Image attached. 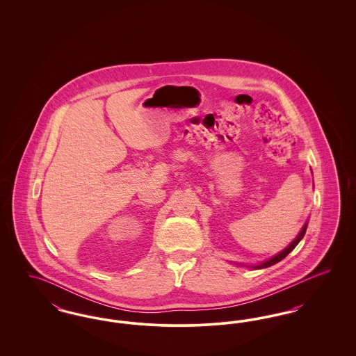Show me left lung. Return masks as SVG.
Wrapping results in <instances>:
<instances>
[{"mask_svg":"<svg viewBox=\"0 0 356 356\" xmlns=\"http://www.w3.org/2000/svg\"><path fill=\"white\" fill-rule=\"evenodd\" d=\"M305 229H307V224H305V227L302 228V231H300V234L298 235V237L288 245L286 250H283L280 254H276V256H273L271 257L270 260H267V261H264V263H261V264H259V266H254V268H267V267H271L273 264H276V263H279L280 260H283L286 256H287L298 244H299V241L303 238L305 234Z\"/></svg>","mask_w":356,"mask_h":356,"instance_id":"8db88e82","label":"left lung"}]
</instances>
